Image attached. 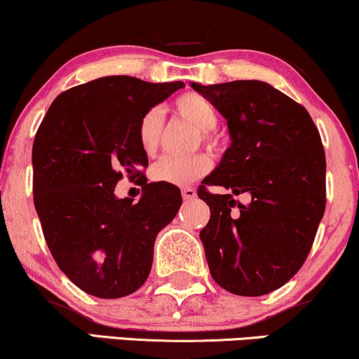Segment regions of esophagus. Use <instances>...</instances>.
Instances as JSON below:
<instances>
[{"instance_id": "esophagus-1", "label": "esophagus", "mask_w": 359, "mask_h": 359, "mask_svg": "<svg viewBox=\"0 0 359 359\" xmlns=\"http://www.w3.org/2000/svg\"><path fill=\"white\" fill-rule=\"evenodd\" d=\"M181 194H183L184 201H191V199L196 198V189H194V188H183V189H181Z\"/></svg>"}]
</instances>
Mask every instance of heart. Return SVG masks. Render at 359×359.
<instances>
[{
    "label": "heart",
    "mask_w": 359,
    "mask_h": 359,
    "mask_svg": "<svg viewBox=\"0 0 359 359\" xmlns=\"http://www.w3.org/2000/svg\"><path fill=\"white\" fill-rule=\"evenodd\" d=\"M175 110L181 118L199 130L203 143L214 151H219L222 143L219 137L214 133L219 114L217 109L206 97L196 92H186L175 100ZM163 127L165 115L160 107H151L142 115L138 122V142L147 155H155L163 140ZM212 168V158L208 153L199 151L191 156H163L151 168V178L156 183H166L173 186H188L203 178Z\"/></svg>",
    "instance_id": "heart-1"
}]
</instances>
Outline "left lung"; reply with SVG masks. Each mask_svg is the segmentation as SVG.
<instances>
[{
  "label": "left lung",
  "instance_id": "obj_1",
  "mask_svg": "<svg viewBox=\"0 0 359 359\" xmlns=\"http://www.w3.org/2000/svg\"><path fill=\"white\" fill-rule=\"evenodd\" d=\"M191 87L224 115L232 140L198 188L211 211L199 234L209 272L234 295H265L300 271L323 217L327 160L320 132L304 105L265 82ZM208 185L230 193L214 195ZM242 192L251 194L248 205L233 199Z\"/></svg>",
  "mask_w": 359,
  "mask_h": 359
}]
</instances>
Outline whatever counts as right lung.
<instances>
[{
  "mask_svg": "<svg viewBox=\"0 0 359 359\" xmlns=\"http://www.w3.org/2000/svg\"><path fill=\"white\" fill-rule=\"evenodd\" d=\"M130 76L100 77L55 97L32 143V198L55 264L88 295L120 299L151 271L153 245L183 203L173 184L148 183L138 122L183 87ZM138 203L114 196L123 175Z\"/></svg>",
  "mask_w": 359,
  "mask_h": 359,
  "instance_id": "right-lung-1",
  "label": "right lung"
}]
</instances>
